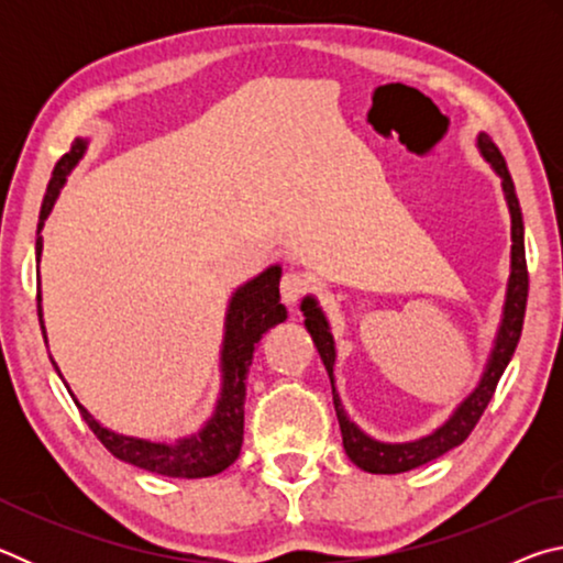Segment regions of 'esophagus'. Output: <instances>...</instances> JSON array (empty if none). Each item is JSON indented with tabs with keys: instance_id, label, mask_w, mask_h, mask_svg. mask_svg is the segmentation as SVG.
I'll list each match as a JSON object with an SVG mask.
<instances>
[{
	"instance_id": "34e87169",
	"label": "esophagus",
	"mask_w": 563,
	"mask_h": 563,
	"mask_svg": "<svg viewBox=\"0 0 563 563\" xmlns=\"http://www.w3.org/2000/svg\"><path fill=\"white\" fill-rule=\"evenodd\" d=\"M310 288H312V278L308 273H300V271L285 273L283 280H280V295L288 305L298 302Z\"/></svg>"
}]
</instances>
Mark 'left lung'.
<instances>
[{
    "label": "left lung",
    "mask_w": 563,
    "mask_h": 563,
    "mask_svg": "<svg viewBox=\"0 0 563 563\" xmlns=\"http://www.w3.org/2000/svg\"><path fill=\"white\" fill-rule=\"evenodd\" d=\"M476 146H479V154L484 161L494 168V174L501 178V190L504 198H507L509 216H511V273L507 283V298H504V310H501V322L497 330V338H494V347L489 352L487 365H484V373L479 383L466 395L460 405H456L454 412L442 427H437L432 434L419 437L415 442H402V444H389L373 440V437L365 434L360 427L347 417L345 407L340 402V395L335 389V340H332L330 322L325 312L318 305L312 295H305L300 302V310L305 316V328H308L312 342L320 352L322 365H325L332 385V402H335L340 432H342V446L350 456L352 464H357L360 470L369 474H399L409 472L415 466H422L427 462L437 460L444 452L454 450L456 444H462L466 437L472 434L474 424L479 422V417L487 409L489 399L497 389L499 377L507 369L509 360L517 350V342L521 338V325H523V312H527V295H529V273H527V253H523V221H521V208L517 190H514V180L509 176L507 161H504L501 151L492 144L487 133H479L476 136Z\"/></svg>",
    "instance_id": "1"
}]
</instances>
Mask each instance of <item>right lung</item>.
Here are the masks:
<instances>
[{"instance_id":"right-lung-1","label":"right lung","mask_w":563,"mask_h":563,"mask_svg":"<svg viewBox=\"0 0 563 563\" xmlns=\"http://www.w3.org/2000/svg\"><path fill=\"white\" fill-rule=\"evenodd\" d=\"M89 141L76 139L71 144L69 154L59 158V164L54 166V174L49 186H46V196L40 211V225H36V261L42 258V228L44 221L49 218L52 208L59 198V190L66 184V176L71 174V168L79 164L81 156L87 154ZM280 265H271L268 271H263L258 278L247 280L233 292L231 302L225 310V330H223V347H221V395L213 415L208 417V422L201 430L180 437L176 442H151L139 440V437H126L119 432H111L103 427L99 419H93L87 407L74 397L71 399L79 407L84 422L89 424V430L97 434V440L107 446V450L121 462H129L141 470L176 476V479H201V476H213L228 470L241 454L243 444V407H245V377L247 367L253 362L255 345L271 328L278 325L288 318V310L280 302ZM36 312H40V325L42 335L46 342V328H44V312H42V285L36 292ZM52 365L62 377V369ZM64 379V377H62Z\"/></svg>"}]
</instances>
